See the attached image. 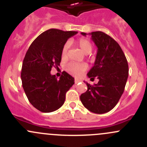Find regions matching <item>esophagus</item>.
<instances>
[{
	"mask_svg": "<svg viewBox=\"0 0 147 147\" xmlns=\"http://www.w3.org/2000/svg\"><path fill=\"white\" fill-rule=\"evenodd\" d=\"M80 80H78V79H75V83H76V84H77V83H78V82H80Z\"/></svg>",
	"mask_w": 147,
	"mask_h": 147,
	"instance_id": "34e87169",
	"label": "esophagus"
}]
</instances>
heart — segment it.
I'll return each instance as SVG.
<instances>
[{
    "label": "heart",
    "mask_w": 147,
    "mask_h": 147,
    "mask_svg": "<svg viewBox=\"0 0 147 147\" xmlns=\"http://www.w3.org/2000/svg\"><path fill=\"white\" fill-rule=\"evenodd\" d=\"M76 45L80 47L81 51L84 54L88 55L92 52L93 48V45L92 42L89 40L87 38H80L76 41ZM69 45L68 43L65 44L64 46L63 47L61 52L62 58L65 59L67 56V51ZM67 70L72 74L74 76H80L82 74L83 71L86 69V66L82 64H77V63H69L67 65L66 67Z\"/></svg>",
    "instance_id": "b5f03b06"
}]
</instances>
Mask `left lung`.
<instances>
[{
    "label": "left lung",
    "mask_w": 147,
    "mask_h": 147,
    "mask_svg": "<svg viewBox=\"0 0 147 147\" xmlns=\"http://www.w3.org/2000/svg\"><path fill=\"white\" fill-rule=\"evenodd\" d=\"M89 35L97 46V53L87 77L90 80L97 78L99 82L94 85L84 82L87 90L81 94L80 100L90 112L104 114L116 106L124 92L129 75L128 63L121 47L109 35L101 31Z\"/></svg>",
    "instance_id": "obj_1"
}]
</instances>
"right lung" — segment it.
Masks as SVG:
<instances>
[{"label": "right lung", "instance_id": "right-lung-1", "mask_svg": "<svg viewBox=\"0 0 147 147\" xmlns=\"http://www.w3.org/2000/svg\"><path fill=\"white\" fill-rule=\"evenodd\" d=\"M77 33L47 30L32 42L26 53L22 65V84L29 102L40 112H52L61 107L66 92L75 84L74 78L66 72L57 80L50 71L60 65L63 47Z\"/></svg>", "mask_w": 147, "mask_h": 147}]
</instances>
